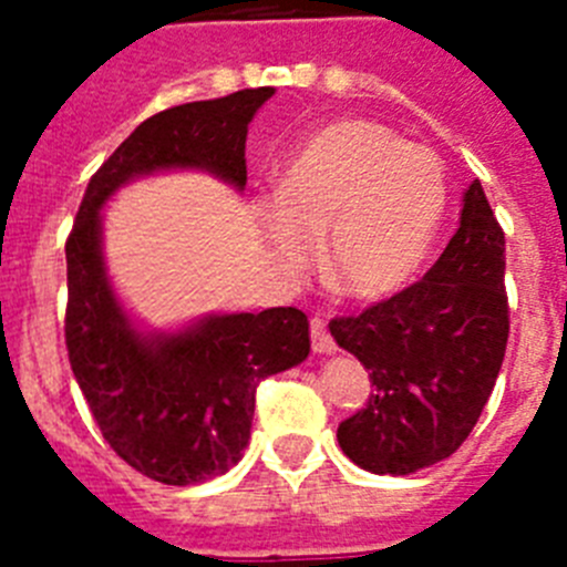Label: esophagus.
Returning <instances> with one entry per match:
<instances>
[{"label":"esophagus","instance_id":"obj_1","mask_svg":"<svg viewBox=\"0 0 567 567\" xmlns=\"http://www.w3.org/2000/svg\"><path fill=\"white\" fill-rule=\"evenodd\" d=\"M309 329H312V349L318 354H332L334 349H338V343H334V338L329 334L327 329V320L320 318V315H312V320H309Z\"/></svg>","mask_w":567,"mask_h":567}]
</instances>
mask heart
Masks as SVG:
<instances>
[{"mask_svg":"<svg viewBox=\"0 0 567 567\" xmlns=\"http://www.w3.org/2000/svg\"><path fill=\"white\" fill-rule=\"evenodd\" d=\"M449 182L440 155L403 142L369 118L315 130L278 178L267 240L287 264L323 233L320 264L332 287L358 300H383L423 267L445 213Z\"/></svg>","mask_w":567,"mask_h":567,"instance_id":"1","label":"heart"}]
</instances>
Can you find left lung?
Here are the masks:
<instances>
[{
  "label": "left lung",
  "mask_w": 567,
  "mask_h": 567,
  "mask_svg": "<svg viewBox=\"0 0 567 567\" xmlns=\"http://www.w3.org/2000/svg\"><path fill=\"white\" fill-rule=\"evenodd\" d=\"M508 323L505 233L474 182L460 229L417 284L329 323L374 385L369 403L338 425L346 457L374 474L452 457L494 392Z\"/></svg>",
  "instance_id": "8db88e82"
}]
</instances>
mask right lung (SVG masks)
<instances>
[{"label": "right lung", "instance_id": "right-lung-1", "mask_svg": "<svg viewBox=\"0 0 567 567\" xmlns=\"http://www.w3.org/2000/svg\"><path fill=\"white\" fill-rule=\"evenodd\" d=\"M272 93L238 90L150 115L93 173L64 244L70 369L110 449L155 483H204L238 463L258 383L307 358L309 320L295 307H275L144 338L110 289L99 209L122 184L153 169H209L244 189L247 127Z\"/></svg>", "mask_w": 567, "mask_h": 567}]
</instances>
